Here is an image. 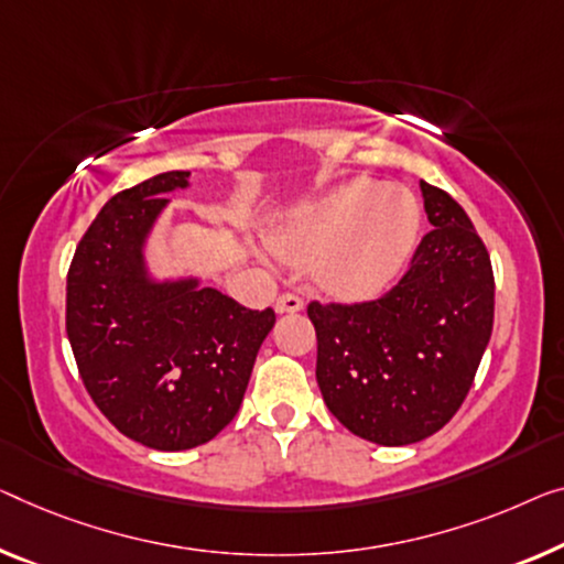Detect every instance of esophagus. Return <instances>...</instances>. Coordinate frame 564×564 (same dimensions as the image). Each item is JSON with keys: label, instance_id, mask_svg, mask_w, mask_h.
Here are the masks:
<instances>
[{"label": "esophagus", "instance_id": "obj_1", "mask_svg": "<svg viewBox=\"0 0 564 564\" xmlns=\"http://www.w3.org/2000/svg\"><path fill=\"white\" fill-rule=\"evenodd\" d=\"M304 308V299L299 293H281L279 301H275V311L279 314H293V311Z\"/></svg>", "mask_w": 564, "mask_h": 564}]
</instances>
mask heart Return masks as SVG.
<instances>
[{"label": "heart", "instance_id": "heart-1", "mask_svg": "<svg viewBox=\"0 0 564 564\" xmlns=\"http://www.w3.org/2000/svg\"><path fill=\"white\" fill-rule=\"evenodd\" d=\"M420 217L417 199L408 189L355 180L291 215L275 246L289 258L318 256L316 271L332 289L369 293L408 263Z\"/></svg>", "mask_w": 564, "mask_h": 564}]
</instances>
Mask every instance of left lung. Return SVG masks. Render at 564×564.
Returning <instances> with one entry per match:
<instances>
[{"instance_id": "8db88e82", "label": "left lung", "mask_w": 564, "mask_h": 564, "mask_svg": "<svg viewBox=\"0 0 564 564\" xmlns=\"http://www.w3.org/2000/svg\"><path fill=\"white\" fill-rule=\"evenodd\" d=\"M420 189L433 230L402 279L380 299L306 308L326 408L380 445L423 441L458 413L494 326L489 250L448 192Z\"/></svg>"}]
</instances>
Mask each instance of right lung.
Returning <instances> with one entry per match:
<instances>
[{
    "label": "right lung",
    "instance_id": "add662e5",
    "mask_svg": "<svg viewBox=\"0 0 564 564\" xmlns=\"http://www.w3.org/2000/svg\"><path fill=\"white\" fill-rule=\"evenodd\" d=\"M189 172L113 195L75 248L65 329L86 390L126 438L156 451L213 441L238 413L275 311L240 306L195 279L154 283L144 240Z\"/></svg>",
    "mask_w": 564,
    "mask_h": 564
}]
</instances>
